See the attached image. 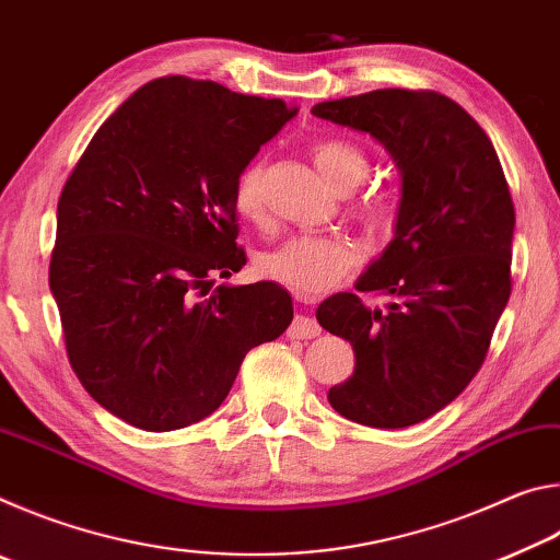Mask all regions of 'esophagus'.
I'll list each match as a JSON object with an SVG mask.
<instances>
[{"label":"esophagus","mask_w":560,"mask_h":560,"mask_svg":"<svg viewBox=\"0 0 560 560\" xmlns=\"http://www.w3.org/2000/svg\"><path fill=\"white\" fill-rule=\"evenodd\" d=\"M303 303L306 301H314L311 296H299ZM289 338H316L318 334H320V326L316 324V318H311V316H296L291 320V326H289Z\"/></svg>","instance_id":"34e87169"}]
</instances>
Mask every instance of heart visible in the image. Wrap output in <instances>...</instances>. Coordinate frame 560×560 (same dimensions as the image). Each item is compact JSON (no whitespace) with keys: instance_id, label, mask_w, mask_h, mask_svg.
I'll return each mask as SVG.
<instances>
[{"instance_id":"1","label":"heart","mask_w":560,"mask_h":560,"mask_svg":"<svg viewBox=\"0 0 560 560\" xmlns=\"http://www.w3.org/2000/svg\"><path fill=\"white\" fill-rule=\"evenodd\" d=\"M318 173L336 192H353L371 173V160L348 140H320L311 150ZM234 210L246 222H261L267 214L264 197V163L254 160L234 183ZM350 214L373 236H385L400 220V202L385 189H368L350 202ZM355 249L340 236H291L257 257V271L264 279L291 289L299 296H318L353 269Z\"/></svg>"}]
</instances>
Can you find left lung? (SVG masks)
<instances>
[{
	"label": "left lung",
	"mask_w": 560,
	"mask_h": 560,
	"mask_svg": "<svg viewBox=\"0 0 560 560\" xmlns=\"http://www.w3.org/2000/svg\"><path fill=\"white\" fill-rule=\"evenodd\" d=\"M311 113L371 132L402 173L395 240L355 283L393 303L368 308L343 291L316 311L355 350L328 402L368 428H410L447 407L489 353L511 293L509 183L487 132L438 91L381 89Z\"/></svg>",
	"instance_id": "left-lung-1"
}]
</instances>
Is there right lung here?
I'll return each instance as SVG.
<instances>
[{
    "instance_id": "obj_1",
    "label": "right lung",
    "mask_w": 560,
    "mask_h": 560,
    "mask_svg": "<svg viewBox=\"0 0 560 560\" xmlns=\"http://www.w3.org/2000/svg\"><path fill=\"white\" fill-rule=\"evenodd\" d=\"M293 116L281 98L163 75L103 122L66 179L49 264L66 355L132 428L205 420L244 355L289 328L279 283L212 279L246 264L236 177Z\"/></svg>"
}]
</instances>
